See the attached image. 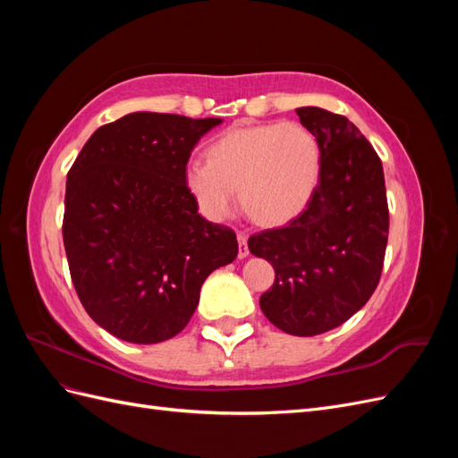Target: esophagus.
I'll list each match as a JSON object with an SVG mask.
<instances>
[{
    "label": "esophagus",
    "mask_w": 458,
    "mask_h": 458,
    "mask_svg": "<svg viewBox=\"0 0 458 458\" xmlns=\"http://www.w3.org/2000/svg\"><path fill=\"white\" fill-rule=\"evenodd\" d=\"M239 239V258H246L248 254H250V250H248V234L246 233H239L237 234Z\"/></svg>",
    "instance_id": "esophagus-1"
}]
</instances>
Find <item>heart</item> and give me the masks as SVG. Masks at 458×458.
<instances>
[{
	"label": "heart",
	"mask_w": 458,
	"mask_h": 458,
	"mask_svg": "<svg viewBox=\"0 0 458 458\" xmlns=\"http://www.w3.org/2000/svg\"><path fill=\"white\" fill-rule=\"evenodd\" d=\"M321 179V145L300 122L233 128L208 147V160H191L185 185L210 221H225L241 202L263 225L300 216Z\"/></svg>",
	"instance_id": "1"
}]
</instances>
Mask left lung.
Returning <instances> with one entry per match:
<instances>
[{"label":"left lung","mask_w":458,"mask_h":458,"mask_svg":"<svg viewBox=\"0 0 458 458\" xmlns=\"http://www.w3.org/2000/svg\"><path fill=\"white\" fill-rule=\"evenodd\" d=\"M321 145V179L298 217L252 234L248 248L275 269L259 298L288 335L315 336L361 310L378 286L390 231L382 162L353 123L325 108H296Z\"/></svg>","instance_id":"8db88e82"}]
</instances>
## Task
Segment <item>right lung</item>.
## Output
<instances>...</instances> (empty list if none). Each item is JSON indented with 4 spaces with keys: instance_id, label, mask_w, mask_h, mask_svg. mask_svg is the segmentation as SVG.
I'll use <instances>...</instances> for the list:
<instances>
[{
    "instance_id": "obj_1",
    "label": "right lung",
    "mask_w": 458,
    "mask_h": 458,
    "mask_svg": "<svg viewBox=\"0 0 458 458\" xmlns=\"http://www.w3.org/2000/svg\"><path fill=\"white\" fill-rule=\"evenodd\" d=\"M219 118L131 113L97 130L66 175L63 241L81 306L110 335L157 344L182 332L200 286L239 252L185 185Z\"/></svg>"
}]
</instances>
